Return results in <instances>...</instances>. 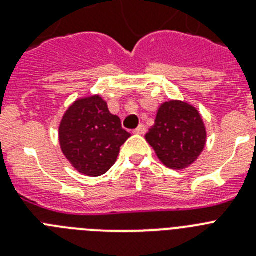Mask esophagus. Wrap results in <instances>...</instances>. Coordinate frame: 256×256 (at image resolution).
Here are the masks:
<instances>
[{"instance_id":"34e87169","label":"esophagus","mask_w":256,"mask_h":256,"mask_svg":"<svg viewBox=\"0 0 256 256\" xmlns=\"http://www.w3.org/2000/svg\"><path fill=\"white\" fill-rule=\"evenodd\" d=\"M136 134H144L146 133V126H144V124H141V126H138V128L134 130Z\"/></svg>"}]
</instances>
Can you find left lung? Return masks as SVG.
Returning a JSON list of instances; mask_svg holds the SVG:
<instances>
[{
	"label": "left lung",
	"mask_w": 256,
	"mask_h": 256,
	"mask_svg": "<svg viewBox=\"0 0 256 256\" xmlns=\"http://www.w3.org/2000/svg\"><path fill=\"white\" fill-rule=\"evenodd\" d=\"M146 141L160 162L172 169H184L195 162L206 144V130L200 112L182 101L164 102Z\"/></svg>",
	"instance_id": "8db88e82"
}]
</instances>
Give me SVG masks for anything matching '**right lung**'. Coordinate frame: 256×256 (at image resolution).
<instances>
[{
  "label": "right lung",
  "instance_id": "add662e5",
  "mask_svg": "<svg viewBox=\"0 0 256 256\" xmlns=\"http://www.w3.org/2000/svg\"><path fill=\"white\" fill-rule=\"evenodd\" d=\"M130 134L100 96L76 100L58 128L62 154L74 168L90 177L105 174L115 164L120 146Z\"/></svg>",
  "mask_w": 256,
  "mask_h": 256
}]
</instances>
